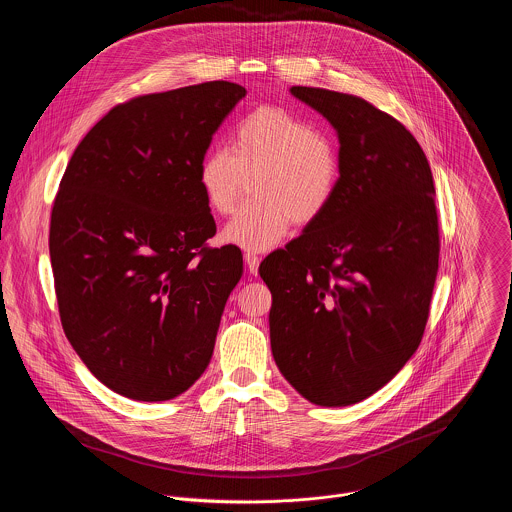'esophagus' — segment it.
Wrapping results in <instances>:
<instances>
[{"instance_id":"obj_1","label":"esophagus","mask_w":512,"mask_h":512,"mask_svg":"<svg viewBox=\"0 0 512 512\" xmlns=\"http://www.w3.org/2000/svg\"><path fill=\"white\" fill-rule=\"evenodd\" d=\"M244 262H246V268H248V272H250V274H256V272H258V266H260V258H258V254H254V252H246V254H244Z\"/></svg>"}]
</instances>
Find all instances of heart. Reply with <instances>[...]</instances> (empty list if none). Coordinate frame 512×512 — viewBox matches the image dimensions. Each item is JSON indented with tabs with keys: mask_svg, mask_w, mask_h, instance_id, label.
Here are the masks:
<instances>
[{
	"mask_svg": "<svg viewBox=\"0 0 512 512\" xmlns=\"http://www.w3.org/2000/svg\"><path fill=\"white\" fill-rule=\"evenodd\" d=\"M260 201L242 207L220 238L250 252L280 244L292 220L309 224L331 205L341 181V157L333 138L278 106H262L240 118L230 147H213L199 163V187L217 215L234 211L246 177Z\"/></svg>",
	"mask_w": 512,
	"mask_h": 512,
	"instance_id": "b5f03b06",
	"label": "heart"
}]
</instances>
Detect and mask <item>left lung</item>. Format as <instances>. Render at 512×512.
Returning <instances> with one entry per match:
<instances>
[{"label":"left lung","mask_w":512,"mask_h":512,"mask_svg":"<svg viewBox=\"0 0 512 512\" xmlns=\"http://www.w3.org/2000/svg\"><path fill=\"white\" fill-rule=\"evenodd\" d=\"M337 132L327 211L260 264L274 361L311 404L351 406L416 353L438 276L436 189L416 138L363 98L292 86Z\"/></svg>","instance_id":"left-lung-1"}]
</instances>
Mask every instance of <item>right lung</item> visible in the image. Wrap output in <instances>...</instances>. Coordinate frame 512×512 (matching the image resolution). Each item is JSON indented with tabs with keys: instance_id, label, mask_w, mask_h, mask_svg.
<instances>
[{
	"instance_id": "1",
	"label": "right lung",
	"mask_w": 512,
	"mask_h": 512,
	"mask_svg": "<svg viewBox=\"0 0 512 512\" xmlns=\"http://www.w3.org/2000/svg\"><path fill=\"white\" fill-rule=\"evenodd\" d=\"M246 88L213 80L112 108L74 149L49 252L61 323L110 390L163 402L211 363L236 246L207 248L217 224L199 163Z\"/></svg>"
}]
</instances>
